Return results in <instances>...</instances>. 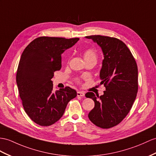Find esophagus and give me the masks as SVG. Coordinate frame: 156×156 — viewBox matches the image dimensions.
Here are the masks:
<instances>
[{
    "instance_id": "obj_1",
    "label": "esophagus",
    "mask_w": 156,
    "mask_h": 156,
    "mask_svg": "<svg viewBox=\"0 0 156 156\" xmlns=\"http://www.w3.org/2000/svg\"><path fill=\"white\" fill-rule=\"evenodd\" d=\"M77 94V97H84L85 93L83 92V91H78Z\"/></svg>"
}]
</instances>
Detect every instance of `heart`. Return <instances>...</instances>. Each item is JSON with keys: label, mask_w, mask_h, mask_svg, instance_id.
Listing matches in <instances>:
<instances>
[{"label": "heart", "mask_w": 156, "mask_h": 156, "mask_svg": "<svg viewBox=\"0 0 156 156\" xmlns=\"http://www.w3.org/2000/svg\"><path fill=\"white\" fill-rule=\"evenodd\" d=\"M83 57L85 62L88 61H93L97 62V53L93 49H87L83 53Z\"/></svg>", "instance_id": "b5f03b06"}]
</instances>
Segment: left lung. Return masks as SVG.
<instances>
[{
    "mask_svg": "<svg viewBox=\"0 0 156 156\" xmlns=\"http://www.w3.org/2000/svg\"><path fill=\"white\" fill-rule=\"evenodd\" d=\"M101 48L104 55L100 71L101 84L106 90L98 97L88 92L85 97L94 102L89 113L97 126L110 128L121 122L130 112L137 95L138 67L130 49L121 40L108 36H86Z\"/></svg>",
    "mask_w": 156,
    "mask_h": 156,
    "instance_id": "obj_1",
    "label": "left lung"
}]
</instances>
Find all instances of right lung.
<instances>
[{
	"instance_id": "right-lung-1",
	"label": "right lung",
	"mask_w": 156,
	"mask_h": 156,
	"mask_svg": "<svg viewBox=\"0 0 156 156\" xmlns=\"http://www.w3.org/2000/svg\"><path fill=\"white\" fill-rule=\"evenodd\" d=\"M79 38L39 37L22 52L16 83L24 111L34 122L48 126L59 120L67 105L77 96L76 90L66 87L54 91L51 79L62 68V54Z\"/></svg>"
}]
</instances>
